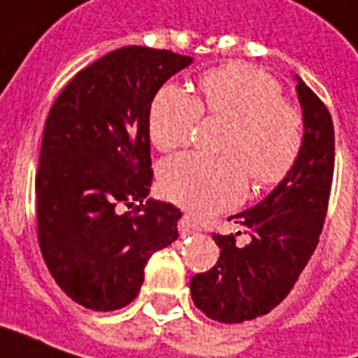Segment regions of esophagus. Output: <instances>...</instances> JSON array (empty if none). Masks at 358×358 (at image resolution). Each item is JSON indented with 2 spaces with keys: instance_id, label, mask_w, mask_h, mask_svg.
I'll list each match as a JSON object with an SVG mask.
<instances>
[{
  "instance_id": "esophagus-1",
  "label": "esophagus",
  "mask_w": 358,
  "mask_h": 358,
  "mask_svg": "<svg viewBox=\"0 0 358 358\" xmlns=\"http://www.w3.org/2000/svg\"><path fill=\"white\" fill-rule=\"evenodd\" d=\"M196 231H199V225L194 224L189 215H183L179 220V233H181V237H189V235H194Z\"/></svg>"
}]
</instances>
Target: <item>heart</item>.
Segmentation results:
<instances>
[{
  "mask_svg": "<svg viewBox=\"0 0 358 358\" xmlns=\"http://www.w3.org/2000/svg\"><path fill=\"white\" fill-rule=\"evenodd\" d=\"M200 92L199 102L181 86L167 85L152 100L148 131L162 152L189 143L202 111L231 127L222 143V158L189 152L162 164L159 187L167 199L206 214L235 206L247 191V175L266 189L293 171L305 144V119L283 100L275 78L247 63H229L208 71L200 78Z\"/></svg>",
  "mask_w": 358,
  "mask_h": 358,
  "instance_id": "b5f03b06",
  "label": "heart"
}]
</instances>
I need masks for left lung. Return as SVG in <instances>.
<instances>
[{
	"mask_svg": "<svg viewBox=\"0 0 358 358\" xmlns=\"http://www.w3.org/2000/svg\"><path fill=\"white\" fill-rule=\"evenodd\" d=\"M305 144L293 171L260 204L233 215L250 243L214 233L220 258L191 280L199 310L224 324L262 316L289 295L318 245L334 179L336 136L328 108L296 77ZM241 233V231H239Z\"/></svg>",
	"mask_w": 358,
	"mask_h": 358,
	"instance_id": "1",
	"label": "left lung"
}]
</instances>
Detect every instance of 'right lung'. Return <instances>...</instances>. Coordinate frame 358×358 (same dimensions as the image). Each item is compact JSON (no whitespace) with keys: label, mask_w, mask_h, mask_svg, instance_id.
Returning a JSON list of instances; mask_svg holds the SVG:
<instances>
[{"label":"right lung","mask_w":358,"mask_h":358,"mask_svg":"<svg viewBox=\"0 0 358 358\" xmlns=\"http://www.w3.org/2000/svg\"><path fill=\"white\" fill-rule=\"evenodd\" d=\"M191 63L169 50L119 48L78 71L48 113L38 243L55 283L85 308L108 313L134 301L148 258L179 237L181 210L146 200L148 115L162 85Z\"/></svg>","instance_id":"obj_1"}]
</instances>
